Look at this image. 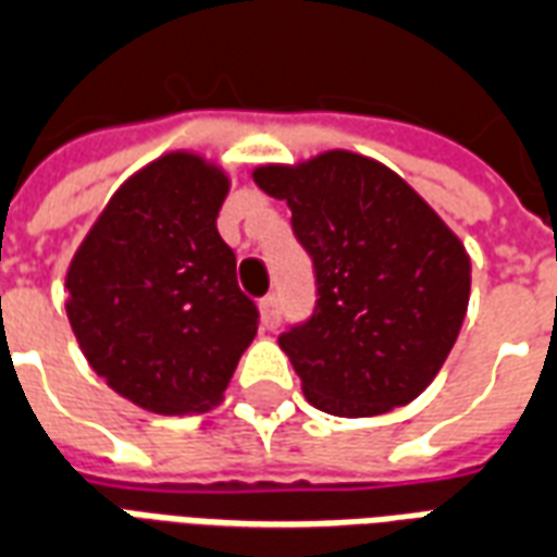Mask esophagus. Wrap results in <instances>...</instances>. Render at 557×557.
<instances>
[{
    "label": "esophagus",
    "mask_w": 557,
    "mask_h": 557,
    "mask_svg": "<svg viewBox=\"0 0 557 557\" xmlns=\"http://www.w3.org/2000/svg\"><path fill=\"white\" fill-rule=\"evenodd\" d=\"M259 315H262V325L277 327L280 325V301L277 295H268L259 301Z\"/></svg>",
    "instance_id": "obj_1"
}]
</instances>
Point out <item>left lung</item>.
Returning <instances> with one entry per match:
<instances>
[{
  "instance_id": "obj_1",
  "label": "left lung",
  "mask_w": 557,
  "mask_h": 557,
  "mask_svg": "<svg viewBox=\"0 0 557 557\" xmlns=\"http://www.w3.org/2000/svg\"><path fill=\"white\" fill-rule=\"evenodd\" d=\"M253 182L289 206L313 256V319L280 337L310 406L373 418L418 399L466 319V244L406 178L358 151L262 163Z\"/></svg>"
}]
</instances>
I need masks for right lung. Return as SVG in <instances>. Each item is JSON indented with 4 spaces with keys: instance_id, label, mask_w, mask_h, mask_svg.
Listing matches in <instances>:
<instances>
[{
    "instance_id": "add662e5",
    "label": "right lung",
    "mask_w": 557,
    "mask_h": 557,
    "mask_svg": "<svg viewBox=\"0 0 557 557\" xmlns=\"http://www.w3.org/2000/svg\"><path fill=\"white\" fill-rule=\"evenodd\" d=\"M230 187L218 160L166 151L110 196L67 265L79 349L139 409L175 418L214 409L253 343L259 313L218 232Z\"/></svg>"
}]
</instances>
